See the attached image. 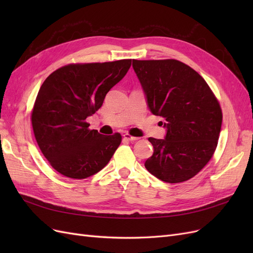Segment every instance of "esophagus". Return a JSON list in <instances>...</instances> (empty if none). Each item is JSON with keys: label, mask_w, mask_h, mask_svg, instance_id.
Listing matches in <instances>:
<instances>
[{"label": "esophagus", "mask_w": 253, "mask_h": 253, "mask_svg": "<svg viewBox=\"0 0 253 253\" xmlns=\"http://www.w3.org/2000/svg\"><path fill=\"white\" fill-rule=\"evenodd\" d=\"M124 138L125 139H126V140H128V141H136L137 139H138V137H135V136H131L129 134H125L124 135Z\"/></svg>", "instance_id": "1"}]
</instances>
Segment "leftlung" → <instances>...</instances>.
Wrapping results in <instances>:
<instances>
[{"label": "left lung", "instance_id": "left-lung-1", "mask_svg": "<svg viewBox=\"0 0 253 253\" xmlns=\"http://www.w3.org/2000/svg\"><path fill=\"white\" fill-rule=\"evenodd\" d=\"M152 114L163 117L165 139L150 137L154 152L144 167L158 179L192 178L212 158L223 114L202 76L178 60H133ZM163 125V122H162Z\"/></svg>", "mask_w": 253, "mask_h": 253}]
</instances>
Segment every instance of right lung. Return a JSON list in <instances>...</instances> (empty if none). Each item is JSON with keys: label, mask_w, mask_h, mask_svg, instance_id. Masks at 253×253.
I'll use <instances>...</instances> for the list:
<instances>
[{"label": "right lung", "mask_w": 253, "mask_h": 253, "mask_svg": "<svg viewBox=\"0 0 253 253\" xmlns=\"http://www.w3.org/2000/svg\"><path fill=\"white\" fill-rule=\"evenodd\" d=\"M132 60L68 64L45 79L32 113L38 145L50 166L66 177L83 179L108 165L121 135H102L85 121L131 67Z\"/></svg>", "instance_id": "add662e5"}]
</instances>
